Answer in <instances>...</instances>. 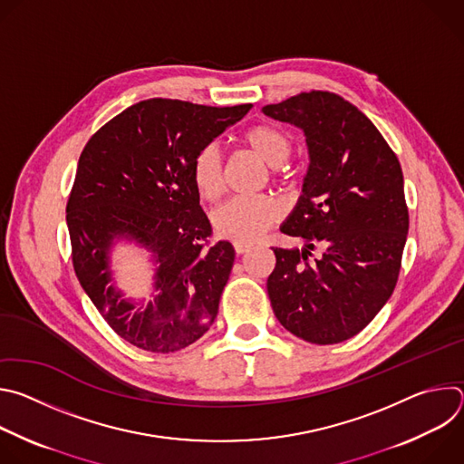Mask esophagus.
I'll use <instances>...</instances> for the list:
<instances>
[{
  "label": "esophagus",
  "instance_id": "1",
  "mask_svg": "<svg viewBox=\"0 0 464 464\" xmlns=\"http://www.w3.org/2000/svg\"><path fill=\"white\" fill-rule=\"evenodd\" d=\"M233 247H235V253H237V255H244V253H247V251L251 249L249 244H242V242H235Z\"/></svg>",
  "mask_w": 464,
  "mask_h": 464
}]
</instances>
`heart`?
<instances>
[{
    "label": "heart",
    "mask_w": 464,
    "mask_h": 464,
    "mask_svg": "<svg viewBox=\"0 0 464 464\" xmlns=\"http://www.w3.org/2000/svg\"><path fill=\"white\" fill-rule=\"evenodd\" d=\"M242 143L270 165L276 176L283 172L281 165L286 163L292 154L288 134L272 124H255L247 128L242 134ZM190 178L200 196L208 200L218 198L222 190V161L215 145H206L194 154ZM277 218L279 208L274 198L266 194L235 196L213 211V226L218 235L242 244L256 240Z\"/></svg>",
    "instance_id": "b5f03b06"
}]
</instances>
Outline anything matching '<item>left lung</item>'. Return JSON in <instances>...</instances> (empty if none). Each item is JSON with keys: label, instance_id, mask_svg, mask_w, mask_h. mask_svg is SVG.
Instances as JSON below:
<instances>
[{"label": "left lung", "instance_id": "1", "mask_svg": "<svg viewBox=\"0 0 464 464\" xmlns=\"http://www.w3.org/2000/svg\"><path fill=\"white\" fill-rule=\"evenodd\" d=\"M262 111L303 128L310 152L303 194L281 227L304 249L272 247V308L294 336L342 343L374 319L399 281L410 229L401 161L336 93L303 92Z\"/></svg>", "mask_w": 464, "mask_h": 464}]
</instances>
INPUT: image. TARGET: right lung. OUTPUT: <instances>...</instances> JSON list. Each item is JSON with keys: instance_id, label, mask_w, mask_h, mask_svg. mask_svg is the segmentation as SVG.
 I'll use <instances>...</instances> for the list:
<instances>
[{"instance_id": "right-lung-1", "label": "right lung", "mask_w": 464, "mask_h": 464, "mask_svg": "<svg viewBox=\"0 0 464 464\" xmlns=\"http://www.w3.org/2000/svg\"><path fill=\"white\" fill-rule=\"evenodd\" d=\"M249 108L141 101L101 126L81 154L65 208L73 268L110 328L138 349L181 351L218 314L235 249L213 242L190 163ZM119 234L136 237L159 264L149 307L136 309L107 286V247Z\"/></svg>"}]
</instances>
